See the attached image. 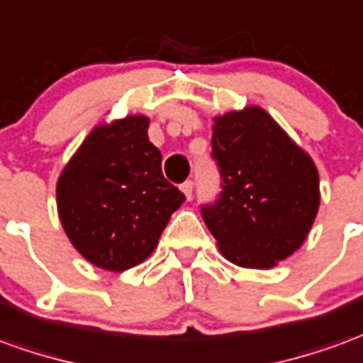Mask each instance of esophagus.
Returning <instances> with one entry per match:
<instances>
[{
    "mask_svg": "<svg viewBox=\"0 0 363 363\" xmlns=\"http://www.w3.org/2000/svg\"><path fill=\"white\" fill-rule=\"evenodd\" d=\"M181 190H182V192H184V196H186V200L192 199V181L182 182Z\"/></svg>",
    "mask_w": 363,
    "mask_h": 363,
    "instance_id": "obj_1",
    "label": "esophagus"
}]
</instances>
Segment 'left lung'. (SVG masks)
Wrapping results in <instances>:
<instances>
[{
	"instance_id": "8db88e82",
	"label": "left lung",
	"mask_w": 363,
	"mask_h": 363,
	"mask_svg": "<svg viewBox=\"0 0 363 363\" xmlns=\"http://www.w3.org/2000/svg\"><path fill=\"white\" fill-rule=\"evenodd\" d=\"M212 121L222 192L202 208L204 224L225 259L271 269L295 253L313 228L320 206L316 164L259 106Z\"/></svg>"
}]
</instances>
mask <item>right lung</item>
I'll return each instance as SVG.
<instances>
[{"mask_svg":"<svg viewBox=\"0 0 363 363\" xmlns=\"http://www.w3.org/2000/svg\"><path fill=\"white\" fill-rule=\"evenodd\" d=\"M135 113L88 133L57 182V208L68 240L86 261L125 271L145 261L184 194L164 181L161 151Z\"/></svg>","mask_w":363,"mask_h":363,"instance_id":"1","label":"right lung"}]
</instances>
